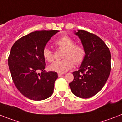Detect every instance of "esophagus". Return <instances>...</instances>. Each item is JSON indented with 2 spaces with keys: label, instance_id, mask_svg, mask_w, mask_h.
Instances as JSON below:
<instances>
[{
  "label": "esophagus",
  "instance_id": "esophagus-1",
  "mask_svg": "<svg viewBox=\"0 0 122 122\" xmlns=\"http://www.w3.org/2000/svg\"><path fill=\"white\" fill-rule=\"evenodd\" d=\"M63 74H63V73H58V77H61V76H62L63 75Z\"/></svg>",
  "mask_w": 122,
  "mask_h": 122
}]
</instances>
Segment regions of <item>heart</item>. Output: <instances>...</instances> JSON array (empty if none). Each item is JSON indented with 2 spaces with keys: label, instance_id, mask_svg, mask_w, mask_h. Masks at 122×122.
<instances>
[{
  "label": "heart",
  "instance_id": "heart-1",
  "mask_svg": "<svg viewBox=\"0 0 122 122\" xmlns=\"http://www.w3.org/2000/svg\"><path fill=\"white\" fill-rule=\"evenodd\" d=\"M75 42L69 36H63L55 41V45L59 48L64 49L63 53V59L56 61L49 66L50 70L54 72L63 73L71 69L76 64H80L84 61L86 57V51L83 46L74 44ZM44 59L49 63L54 60V55L51 50L45 47L43 50Z\"/></svg>",
  "mask_w": 122,
  "mask_h": 122
}]
</instances>
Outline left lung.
I'll use <instances>...</instances> for the list:
<instances>
[{
  "instance_id": "obj_1",
  "label": "left lung",
  "mask_w": 122,
  "mask_h": 122,
  "mask_svg": "<svg viewBox=\"0 0 122 122\" xmlns=\"http://www.w3.org/2000/svg\"><path fill=\"white\" fill-rule=\"evenodd\" d=\"M75 34L81 40L86 57L79 69L72 72L74 80L69 83L75 96L87 99L97 94L110 75L111 55L105 43L96 35L78 30Z\"/></svg>"
}]
</instances>
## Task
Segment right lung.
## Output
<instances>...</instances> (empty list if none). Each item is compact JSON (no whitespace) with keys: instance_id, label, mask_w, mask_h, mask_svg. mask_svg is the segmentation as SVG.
Instances as JSON below:
<instances>
[{"instance_id":"add662e5","label":"right lung","mask_w":122,"mask_h":122,"mask_svg":"<svg viewBox=\"0 0 122 122\" xmlns=\"http://www.w3.org/2000/svg\"><path fill=\"white\" fill-rule=\"evenodd\" d=\"M58 31H33L18 39L11 48L8 64L12 80L20 92L31 100H44L53 93L58 73L45 71V59L42 52Z\"/></svg>"}]
</instances>
